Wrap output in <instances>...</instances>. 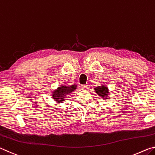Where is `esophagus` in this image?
Returning <instances> with one entry per match:
<instances>
[{
	"mask_svg": "<svg viewBox=\"0 0 155 155\" xmlns=\"http://www.w3.org/2000/svg\"><path fill=\"white\" fill-rule=\"evenodd\" d=\"M81 88L83 90H86L87 89V85H81Z\"/></svg>",
	"mask_w": 155,
	"mask_h": 155,
	"instance_id": "esophagus-1",
	"label": "esophagus"
}]
</instances>
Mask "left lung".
<instances>
[{
	"instance_id": "left-lung-1",
	"label": "left lung",
	"mask_w": 155,
	"mask_h": 155,
	"mask_svg": "<svg viewBox=\"0 0 155 155\" xmlns=\"http://www.w3.org/2000/svg\"><path fill=\"white\" fill-rule=\"evenodd\" d=\"M94 90H95L97 94L101 98H104V99H107L108 98L109 95V90L108 87H107L105 85H100L98 87H96L94 88Z\"/></svg>"
}]
</instances>
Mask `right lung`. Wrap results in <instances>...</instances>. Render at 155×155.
<instances>
[{
	"label": "right lung",
	"mask_w": 155,
	"mask_h": 155,
	"mask_svg": "<svg viewBox=\"0 0 155 155\" xmlns=\"http://www.w3.org/2000/svg\"><path fill=\"white\" fill-rule=\"evenodd\" d=\"M77 87V85H62L57 88V90H54L52 92V98L57 103H63L65 101V96L74 91Z\"/></svg>",
	"instance_id": "right-lung-1"
}]
</instances>
